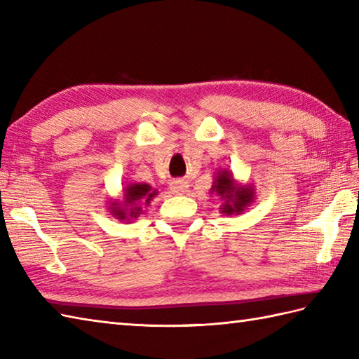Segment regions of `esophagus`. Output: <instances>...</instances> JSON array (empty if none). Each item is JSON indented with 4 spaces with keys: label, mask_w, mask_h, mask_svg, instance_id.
I'll use <instances>...</instances> for the list:
<instances>
[{
    "label": "esophagus",
    "mask_w": 359,
    "mask_h": 359,
    "mask_svg": "<svg viewBox=\"0 0 359 359\" xmlns=\"http://www.w3.org/2000/svg\"><path fill=\"white\" fill-rule=\"evenodd\" d=\"M170 188H171L172 193L182 194V193H185L187 189H188V184H187V182H184V180H172L171 184H170Z\"/></svg>",
    "instance_id": "esophagus-1"
}]
</instances>
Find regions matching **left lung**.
<instances>
[{
  "instance_id": "1",
  "label": "left lung",
  "mask_w": 359,
  "mask_h": 359,
  "mask_svg": "<svg viewBox=\"0 0 359 359\" xmlns=\"http://www.w3.org/2000/svg\"><path fill=\"white\" fill-rule=\"evenodd\" d=\"M211 193L220 196V201L224 202L220 211L228 216L241 215L255 199L253 188L248 185L241 187L236 184L233 175L226 170L217 172L215 182H212Z\"/></svg>"
}]
</instances>
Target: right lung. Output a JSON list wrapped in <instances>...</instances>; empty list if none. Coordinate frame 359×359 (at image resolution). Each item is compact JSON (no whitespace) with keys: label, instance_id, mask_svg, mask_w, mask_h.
Returning a JSON list of instances; mask_svg holds the SVG:
<instances>
[{"label":"right lung","instance_id":"obj_1","mask_svg":"<svg viewBox=\"0 0 359 359\" xmlns=\"http://www.w3.org/2000/svg\"><path fill=\"white\" fill-rule=\"evenodd\" d=\"M123 196V203L112 202L109 211L116 219L131 220L140 215L143 203L149 205L152 197L157 196V191L148 184H133L125 188Z\"/></svg>","mask_w":359,"mask_h":359}]
</instances>
